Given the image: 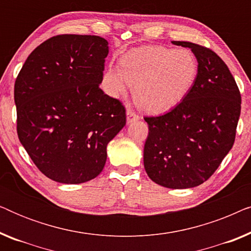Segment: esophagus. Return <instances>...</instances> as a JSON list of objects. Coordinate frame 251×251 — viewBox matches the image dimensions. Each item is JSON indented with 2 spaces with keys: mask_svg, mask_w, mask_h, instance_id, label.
<instances>
[{
  "mask_svg": "<svg viewBox=\"0 0 251 251\" xmlns=\"http://www.w3.org/2000/svg\"><path fill=\"white\" fill-rule=\"evenodd\" d=\"M137 120H139V116L136 114L135 111L132 108L126 109V122L131 123L133 121H137Z\"/></svg>",
  "mask_w": 251,
  "mask_h": 251,
  "instance_id": "esophagus-1",
  "label": "esophagus"
}]
</instances>
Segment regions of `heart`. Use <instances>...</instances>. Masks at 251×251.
<instances>
[{
  "instance_id": "obj_1",
  "label": "heart",
  "mask_w": 251,
  "mask_h": 251,
  "mask_svg": "<svg viewBox=\"0 0 251 251\" xmlns=\"http://www.w3.org/2000/svg\"><path fill=\"white\" fill-rule=\"evenodd\" d=\"M198 75V61L191 51L161 46L133 49L121 58L120 68L111 67L104 75L112 96L123 95L133 85L135 102L144 111L157 113L183 99Z\"/></svg>"
}]
</instances>
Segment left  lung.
<instances>
[{"label": "left lung", "instance_id": "obj_1", "mask_svg": "<svg viewBox=\"0 0 251 251\" xmlns=\"http://www.w3.org/2000/svg\"><path fill=\"white\" fill-rule=\"evenodd\" d=\"M173 43L192 50L198 59V75L176 107L163 115L144 118L149 125L144 167L154 183L181 190L208 180L232 149L241 95L217 53L195 43Z\"/></svg>", "mask_w": 251, "mask_h": 251}]
</instances>
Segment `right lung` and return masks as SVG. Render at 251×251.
Returning <instances> with one entry per match:
<instances>
[{"label":"right lung","mask_w":251,"mask_h":251,"mask_svg":"<svg viewBox=\"0 0 251 251\" xmlns=\"http://www.w3.org/2000/svg\"><path fill=\"white\" fill-rule=\"evenodd\" d=\"M108 42L61 34L27 58L15 82L17 133L34 164L63 184L104 169L107 144L126 126V108L99 88Z\"/></svg>","instance_id":"right-lung-1"}]
</instances>
